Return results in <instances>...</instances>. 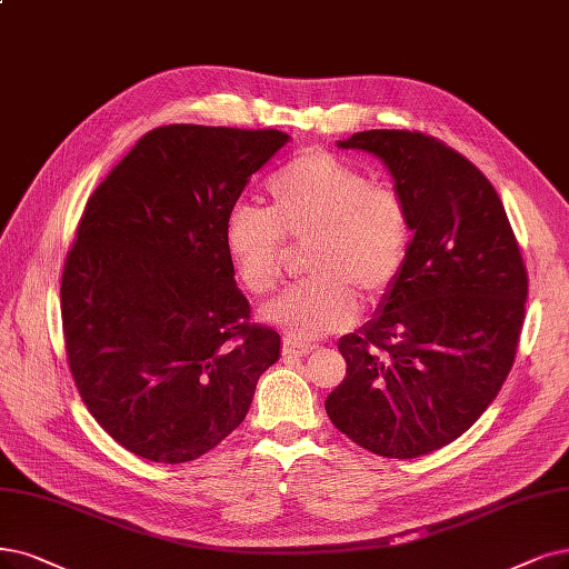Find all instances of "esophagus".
Wrapping results in <instances>:
<instances>
[{"label": "esophagus", "mask_w": 569, "mask_h": 569, "mask_svg": "<svg viewBox=\"0 0 569 569\" xmlns=\"http://www.w3.org/2000/svg\"><path fill=\"white\" fill-rule=\"evenodd\" d=\"M309 351H313L311 345L298 342V340H292V338H286V340H283V353H286V356H307Z\"/></svg>", "instance_id": "obj_1"}]
</instances>
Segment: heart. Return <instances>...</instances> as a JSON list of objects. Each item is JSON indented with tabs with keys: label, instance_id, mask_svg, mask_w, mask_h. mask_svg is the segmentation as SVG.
<instances>
[{
	"label": "heart",
	"instance_id": "1",
	"mask_svg": "<svg viewBox=\"0 0 569 569\" xmlns=\"http://www.w3.org/2000/svg\"><path fill=\"white\" fill-rule=\"evenodd\" d=\"M283 239L311 241V279L267 302L260 317L292 340H319L356 321L359 292L375 300L398 279L410 248L408 206L393 187L311 147L269 178L267 208L237 203L224 220L227 260L252 296L277 288Z\"/></svg>",
	"mask_w": 569,
	"mask_h": 569
}]
</instances>
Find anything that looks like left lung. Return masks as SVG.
Listing matches in <instances>:
<instances>
[{"label":"left lung","instance_id":"8db88e82","mask_svg":"<svg viewBox=\"0 0 569 569\" xmlns=\"http://www.w3.org/2000/svg\"><path fill=\"white\" fill-rule=\"evenodd\" d=\"M338 147L387 166L412 239L375 317L338 342L347 377L326 412L375 455H429L465 433L507 380L528 271L495 187L448 144L380 129Z\"/></svg>","mask_w":569,"mask_h":569}]
</instances>
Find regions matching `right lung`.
Segmentation results:
<instances>
[{
	"mask_svg": "<svg viewBox=\"0 0 569 569\" xmlns=\"http://www.w3.org/2000/svg\"><path fill=\"white\" fill-rule=\"evenodd\" d=\"M290 140L171 123L142 136L83 210L60 283L77 389L129 452L182 465L213 450L279 361L250 326L222 231L252 173Z\"/></svg>",
	"mask_w": 569,
	"mask_h": 569,
	"instance_id": "add662e5",
	"label": "right lung"
}]
</instances>
